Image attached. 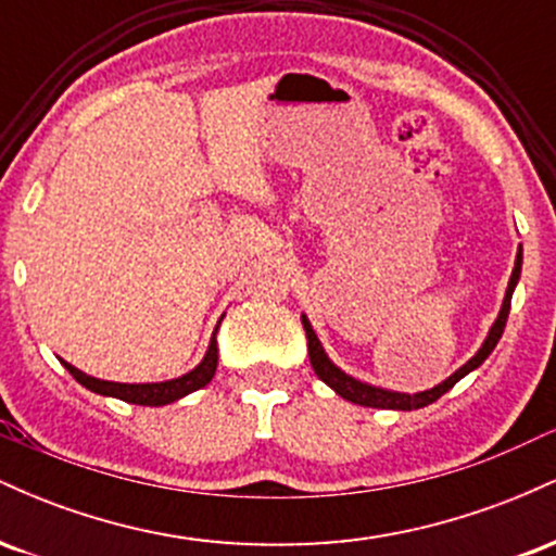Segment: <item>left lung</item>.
Masks as SVG:
<instances>
[{
    "mask_svg": "<svg viewBox=\"0 0 556 556\" xmlns=\"http://www.w3.org/2000/svg\"><path fill=\"white\" fill-rule=\"evenodd\" d=\"M520 269H522V245L518 248V256H515V269H513V277H509L507 292H504L500 316H496V321L491 324L486 340H483L481 348H478V353H476L473 358H470L468 363H465V366L457 368V371L452 374L450 379H444L442 384L426 389V392H416V394L394 392V389L374 387V384H368V381H361V379H355V376L344 374L342 368H337L334 363L329 361V355L324 353L321 342H318V337H316L314 327H311L308 316L303 314V316H300V321H303L305 337H308V358H311V366H314L316 376L324 381V384L334 389V392L340 394L342 400L355 402V405H363V407H381V410H418V407L431 405V402H437L439 397H442L444 392H450V389L455 387L457 381L463 379V376H468L470 371H476V368L481 366V363L489 358L491 350L496 348V342H500V337H502V331H504V324H507L509 303H513V292H515V287H518Z\"/></svg>",
    "mask_w": 556,
    "mask_h": 556,
    "instance_id": "1",
    "label": "left lung"
}]
</instances>
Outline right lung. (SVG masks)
<instances>
[{
  "mask_svg": "<svg viewBox=\"0 0 556 556\" xmlns=\"http://www.w3.org/2000/svg\"><path fill=\"white\" fill-rule=\"evenodd\" d=\"M222 318H219V324H222ZM219 324H216L212 342H208V350H206V355H203V361L198 363L193 371L177 376V379L151 381V384H123V381H104V379H96V376L83 374L75 366H70L67 361H62V366L73 374V379L78 381V384L91 389V392H96V394H104V397H117L123 402H132V405H149V407L169 405V402L182 400L185 394L206 387L208 381L214 379L216 361H219V348H216V331H219Z\"/></svg>",
  "mask_w": 556,
  "mask_h": 556,
  "instance_id": "1",
  "label": "right lung"
}]
</instances>
